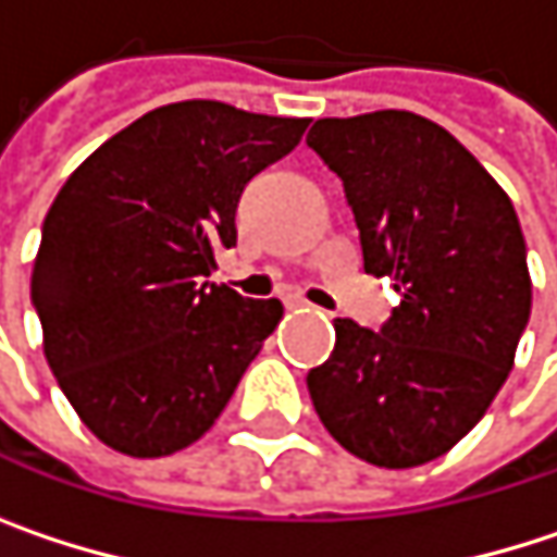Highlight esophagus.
Wrapping results in <instances>:
<instances>
[{
  "label": "esophagus",
  "mask_w": 557,
  "mask_h": 557,
  "mask_svg": "<svg viewBox=\"0 0 557 557\" xmlns=\"http://www.w3.org/2000/svg\"><path fill=\"white\" fill-rule=\"evenodd\" d=\"M286 309H309V302L302 296H286Z\"/></svg>",
  "instance_id": "34e87169"
}]
</instances>
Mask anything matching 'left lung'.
Returning a JSON list of instances; mask_svg holds the SVG:
<instances>
[{"label":"left lung","mask_w":557,"mask_h":557,"mask_svg":"<svg viewBox=\"0 0 557 557\" xmlns=\"http://www.w3.org/2000/svg\"><path fill=\"white\" fill-rule=\"evenodd\" d=\"M306 145L345 183L364 271L399 293L381 332L335 319L306 384L329 435L377 468L451 451L506 384L532 309L516 209L442 125L381 109L319 119Z\"/></svg>","instance_id":"1"}]
</instances>
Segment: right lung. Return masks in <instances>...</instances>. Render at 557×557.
Segmentation results:
<instances>
[{
  "instance_id": "obj_1",
  "label": "right lung",
  "mask_w": 557,
  "mask_h": 557,
  "mask_svg": "<svg viewBox=\"0 0 557 557\" xmlns=\"http://www.w3.org/2000/svg\"><path fill=\"white\" fill-rule=\"evenodd\" d=\"M306 125L215 99L170 102L60 186L32 302L57 384L112 451L164 458L202 438L277 329L280 299L202 277L215 248L238 238L248 180L289 154Z\"/></svg>"
}]
</instances>
